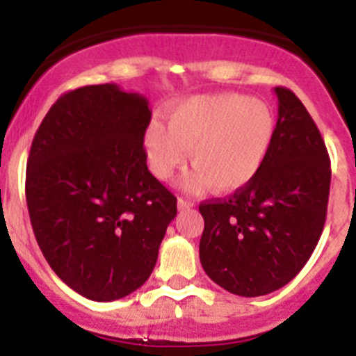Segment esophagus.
Listing matches in <instances>:
<instances>
[{"label": "esophagus", "instance_id": "34e87169", "mask_svg": "<svg viewBox=\"0 0 356 356\" xmlns=\"http://www.w3.org/2000/svg\"><path fill=\"white\" fill-rule=\"evenodd\" d=\"M194 203L191 200H185V197H178V209L180 210H187V209H193Z\"/></svg>", "mask_w": 356, "mask_h": 356}]
</instances>
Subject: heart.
<instances>
[{
  "instance_id": "b5f03b06",
  "label": "heart",
  "mask_w": 356,
  "mask_h": 356,
  "mask_svg": "<svg viewBox=\"0 0 356 356\" xmlns=\"http://www.w3.org/2000/svg\"><path fill=\"white\" fill-rule=\"evenodd\" d=\"M275 130V112L266 102L234 92L203 94L172 106L169 128L151 121L144 149L160 180L175 175L187 149L196 169L188 176V187L207 185L213 193H234L260 171Z\"/></svg>"
}]
</instances>
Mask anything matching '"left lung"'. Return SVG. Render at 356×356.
I'll return each instance as SVG.
<instances>
[{"label":"left lung","instance_id":"1","mask_svg":"<svg viewBox=\"0 0 356 356\" xmlns=\"http://www.w3.org/2000/svg\"><path fill=\"white\" fill-rule=\"evenodd\" d=\"M278 121L260 171L226 200L205 201L201 266L232 294L257 298L287 285L319 242L330 196L328 151L303 103L275 87Z\"/></svg>","mask_w":356,"mask_h":356}]
</instances>
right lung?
I'll use <instances>...</instances> for the list:
<instances>
[{
  "mask_svg": "<svg viewBox=\"0 0 356 356\" xmlns=\"http://www.w3.org/2000/svg\"><path fill=\"white\" fill-rule=\"evenodd\" d=\"M149 102L115 83L56 99L26 163V203L37 244L65 285L115 301L149 278L176 197L147 171Z\"/></svg>",
  "mask_w": 356,
  "mask_h": 356,
  "instance_id": "obj_1",
  "label": "right lung"
}]
</instances>
